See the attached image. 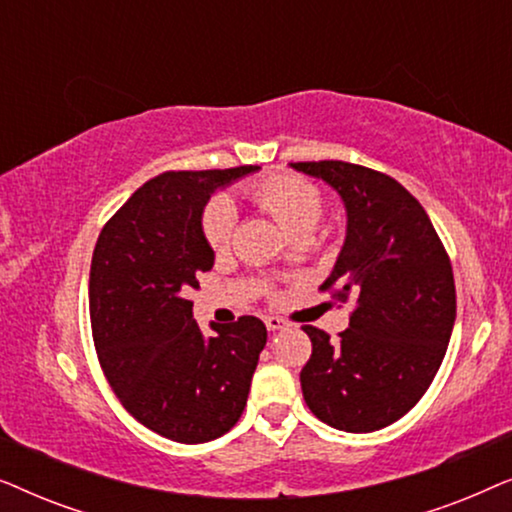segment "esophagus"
Wrapping results in <instances>:
<instances>
[{"instance_id": "34e87169", "label": "esophagus", "mask_w": 512, "mask_h": 512, "mask_svg": "<svg viewBox=\"0 0 512 512\" xmlns=\"http://www.w3.org/2000/svg\"><path fill=\"white\" fill-rule=\"evenodd\" d=\"M265 326H268V331H279V328L286 326V321L279 317H265Z\"/></svg>"}]
</instances>
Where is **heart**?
<instances>
[{
	"mask_svg": "<svg viewBox=\"0 0 512 512\" xmlns=\"http://www.w3.org/2000/svg\"><path fill=\"white\" fill-rule=\"evenodd\" d=\"M251 200L265 209L291 237L312 235L324 219V193L296 174H275L249 188ZM237 228V209L226 195H214L202 209V235L214 251L226 249Z\"/></svg>",
	"mask_w": 512,
	"mask_h": 512,
	"instance_id": "b5f03b06",
	"label": "heart"
}]
</instances>
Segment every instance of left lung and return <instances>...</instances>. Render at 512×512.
I'll return each instance as SVG.
<instances>
[{
	"instance_id": "1",
	"label": "left lung",
	"mask_w": 512,
	"mask_h": 512,
	"mask_svg": "<svg viewBox=\"0 0 512 512\" xmlns=\"http://www.w3.org/2000/svg\"><path fill=\"white\" fill-rule=\"evenodd\" d=\"M324 179L347 209V237L321 289L354 298L340 340L303 326L312 356L300 370L307 408L349 433L394 424L431 387L457 317L450 256L417 198L370 167L291 163Z\"/></svg>"
}]
</instances>
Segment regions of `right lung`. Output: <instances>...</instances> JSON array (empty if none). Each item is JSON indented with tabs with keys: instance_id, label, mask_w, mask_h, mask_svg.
<instances>
[{
	"instance_id": "obj_1",
	"label": "right lung",
	"mask_w": 512,
	"mask_h": 512,
	"mask_svg": "<svg viewBox=\"0 0 512 512\" xmlns=\"http://www.w3.org/2000/svg\"><path fill=\"white\" fill-rule=\"evenodd\" d=\"M256 170L158 174L97 237L88 284L97 359L123 408L177 443H207L233 429L268 342L256 317L212 324L207 338L186 298L214 265L202 209L216 188Z\"/></svg>"
}]
</instances>
